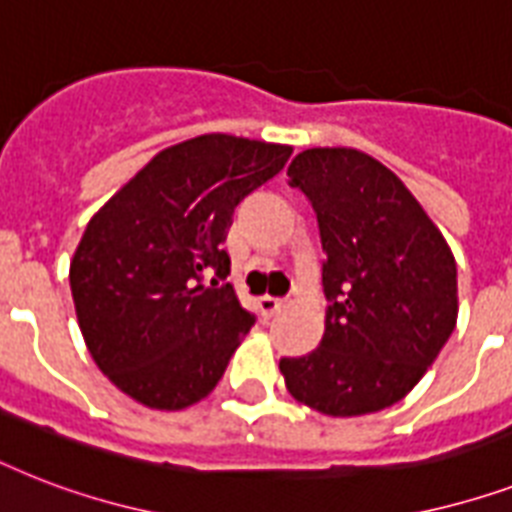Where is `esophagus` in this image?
I'll return each mask as SVG.
<instances>
[{"label": "esophagus", "instance_id": "obj_1", "mask_svg": "<svg viewBox=\"0 0 512 512\" xmlns=\"http://www.w3.org/2000/svg\"><path fill=\"white\" fill-rule=\"evenodd\" d=\"M257 305H260V311H263L265 319H271V316H276V313L284 308V300H279V297H271V295H263Z\"/></svg>", "mask_w": 512, "mask_h": 512}]
</instances>
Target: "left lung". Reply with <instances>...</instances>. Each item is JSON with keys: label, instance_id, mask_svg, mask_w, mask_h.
Instances as JSON below:
<instances>
[{"label": "left lung", "instance_id": "left-lung-1", "mask_svg": "<svg viewBox=\"0 0 512 512\" xmlns=\"http://www.w3.org/2000/svg\"><path fill=\"white\" fill-rule=\"evenodd\" d=\"M289 185L311 199L332 305L324 337L281 358L295 401L329 417L380 412L428 372L457 324V263L404 180L356 148H308Z\"/></svg>", "mask_w": 512, "mask_h": 512}]
</instances>
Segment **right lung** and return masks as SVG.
Wrapping results in <instances>:
<instances>
[{"label":"right lung","mask_w":512,"mask_h":512,"mask_svg":"<svg viewBox=\"0 0 512 512\" xmlns=\"http://www.w3.org/2000/svg\"><path fill=\"white\" fill-rule=\"evenodd\" d=\"M292 146L209 132L164 148L92 215L71 260L90 356L138 404L177 412L209 396L255 316L223 249L233 209L279 175Z\"/></svg>","instance_id":"obj_1"}]
</instances>
